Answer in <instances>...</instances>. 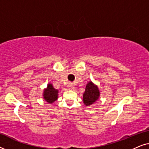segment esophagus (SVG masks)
<instances>
[{
    "mask_svg": "<svg viewBox=\"0 0 149 149\" xmlns=\"http://www.w3.org/2000/svg\"><path fill=\"white\" fill-rule=\"evenodd\" d=\"M68 89H70V90H71V89H72L73 88H74V85H72V83H69L68 85Z\"/></svg>",
    "mask_w": 149,
    "mask_h": 149,
    "instance_id": "34e87169",
    "label": "esophagus"
}]
</instances>
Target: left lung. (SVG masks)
<instances>
[{"mask_svg":"<svg viewBox=\"0 0 149 149\" xmlns=\"http://www.w3.org/2000/svg\"><path fill=\"white\" fill-rule=\"evenodd\" d=\"M100 91L96 85H93L91 82L87 85L85 91L83 93V102L86 106H90L98 99Z\"/></svg>","mask_w":149,"mask_h":149,"instance_id":"obj_1","label":"left lung"}]
</instances>
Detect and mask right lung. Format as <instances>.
Here are the masks:
<instances>
[{
    "instance_id": "obj_1",
    "label": "right lung",
    "mask_w": 149,
    "mask_h": 149,
    "mask_svg": "<svg viewBox=\"0 0 149 149\" xmlns=\"http://www.w3.org/2000/svg\"><path fill=\"white\" fill-rule=\"evenodd\" d=\"M58 89L54 88L52 84H49L47 88L44 91V99L49 103L54 102L58 99Z\"/></svg>"
}]
</instances>
